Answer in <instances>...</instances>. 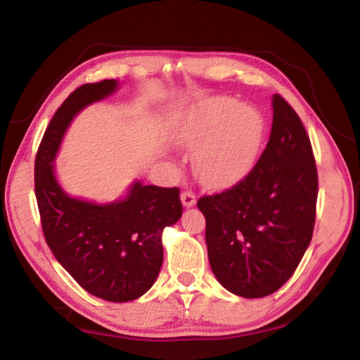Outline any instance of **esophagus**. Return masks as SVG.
<instances>
[{
    "label": "esophagus",
    "mask_w": 360,
    "mask_h": 360,
    "mask_svg": "<svg viewBox=\"0 0 360 360\" xmlns=\"http://www.w3.org/2000/svg\"><path fill=\"white\" fill-rule=\"evenodd\" d=\"M181 200H182V205L188 208V207H193L196 204V196H195V193H191V191L186 190L181 193Z\"/></svg>",
    "instance_id": "obj_1"
}]
</instances>
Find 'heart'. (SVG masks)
I'll return each instance as SVG.
<instances>
[{
  "label": "heart",
  "instance_id": "obj_1",
  "mask_svg": "<svg viewBox=\"0 0 360 360\" xmlns=\"http://www.w3.org/2000/svg\"><path fill=\"white\" fill-rule=\"evenodd\" d=\"M265 121L255 107L216 96L191 107L178 127V141L199 148L195 169L210 187H227L245 178L257 161Z\"/></svg>",
  "mask_w": 360,
  "mask_h": 360
}]
</instances>
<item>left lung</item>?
Wrapping results in <instances>:
<instances>
[{
    "mask_svg": "<svg viewBox=\"0 0 360 360\" xmlns=\"http://www.w3.org/2000/svg\"><path fill=\"white\" fill-rule=\"evenodd\" d=\"M270 139L236 186L202 196L208 261L224 288L242 297L274 293L295 273L310 245L317 170L302 121L273 96Z\"/></svg>",
    "mask_w": 360,
    "mask_h": 360,
    "instance_id": "8db88e82",
    "label": "left lung"
}]
</instances>
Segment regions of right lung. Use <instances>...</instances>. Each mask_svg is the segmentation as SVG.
<instances>
[{"label": "right lung", "mask_w": 360, "mask_h": 360, "mask_svg": "<svg viewBox=\"0 0 360 360\" xmlns=\"http://www.w3.org/2000/svg\"><path fill=\"white\" fill-rule=\"evenodd\" d=\"M116 89L115 79L82 84L58 108L35 158V196L56 261L90 295L129 302L144 295L160 274L162 230L182 214L179 188L135 182L124 199L94 204L67 195L52 164L73 116Z\"/></svg>", "instance_id": "add662e5"}]
</instances>
